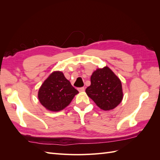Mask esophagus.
Masks as SVG:
<instances>
[{"label":"esophagus","mask_w":160,"mask_h":160,"mask_svg":"<svg viewBox=\"0 0 160 160\" xmlns=\"http://www.w3.org/2000/svg\"><path fill=\"white\" fill-rule=\"evenodd\" d=\"M78 91L79 92H83L85 91V88H78Z\"/></svg>","instance_id":"1"}]
</instances>
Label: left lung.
<instances>
[{
	"mask_svg": "<svg viewBox=\"0 0 160 160\" xmlns=\"http://www.w3.org/2000/svg\"><path fill=\"white\" fill-rule=\"evenodd\" d=\"M85 92L104 111L113 109L123 97L122 82L108 67L97 69L91 77V85Z\"/></svg>",
	"mask_w": 160,
	"mask_h": 160,
	"instance_id": "obj_1",
	"label": "left lung"
}]
</instances>
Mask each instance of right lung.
Instances as JSON below:
<instances>
[{
	"label": "right lung",
	"instance_id": "add662e5",
	"mask_svg": "<svg viewBox=\"0 0 160 160\" xmlns=\"http://www.w3.org/2000/svg\"><path fill=\"white\" fill-rule=\"evenodd\" d=\"M79 91L72 87L62 72H52L38 89L41 105L51 111H59L68 106Z\"/></svg>",
	"mask_w": 160,
	"mask_h": 160
}]
</instances>
